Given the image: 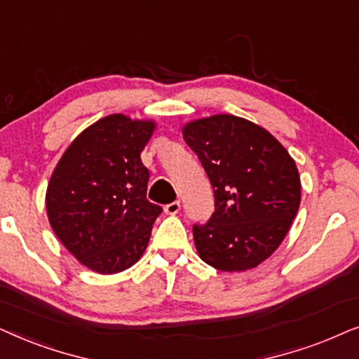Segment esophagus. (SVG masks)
<instances>
[{
	"mask_svg": "<svg viewBox=\"0 0 359 359\" xmlns=\"http://www.w3.org/2000/svg\"><path fill=\"white\" fill-rule=\"evenodd\" d=\"M179 210H180V202H179V200H174V202L167 203L165 207H164V212H165L167 215H175V213H179Z\"/></svg>",
	"mask_w": 359,
	"mask_h": 359,
	"instance_id": "esophagus-1",
	"label": "esophagus"
}]
</instances>
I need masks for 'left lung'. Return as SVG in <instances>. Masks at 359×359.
<instances>
[{
  "label": "left lung",
  "mask_w": 359,
  "mask_h": 359,
  "mask_svg": "<svg viewBox=\"0 0 359 359\" xmlns=\"http://www.w3.org/2000/svg\"><path fill=\"white\" fill-rule=\"evenodd\" d=\"M184 140L213 187L215 212L194 224L198 256L215 269L246 271L287 235L300 205L297 165L264 128L233 114L184 126Z\"/></svg>",
  "instance_id": "8db88e82"
}]
</instances>
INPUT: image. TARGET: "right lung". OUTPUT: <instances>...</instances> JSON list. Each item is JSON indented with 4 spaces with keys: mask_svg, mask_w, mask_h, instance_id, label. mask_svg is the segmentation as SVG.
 <instances>
[{
    "mask_svg": "<svg viewBox=\"0 0 359 359\" xmlns=\"http://www.w3.org/2000/svg\"><path fill=\"white\" fill-rule=\"evenodd\" d=\"M154 128L124 114L102 118L67 147L47 185V217L57 238L100 274L135 264L162 212L146 197L149 170L141 161Z\"/></svg>",
    "mask_w": 359,
    "mask_h": 359,
    "instance_id": "obj_1",
    "label": "right lung"
}]
</instances>
